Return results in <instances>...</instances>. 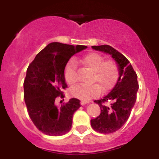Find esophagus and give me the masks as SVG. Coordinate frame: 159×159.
<instances>
[{
    "label": "esophagus",
    "mask_w": 159,
    "mask_h": 159,
    "mask_svg": "<svg viewBox=\"0 0 159 159\" xmlns=\"http://www.w3.org/2000/svg\"><path fill=\"white\" fill-rule=\"evenodd\" d=\"M86 104H87V102H83V101L81 102V105H86Z\"/></svg>",
    "instance_id": "34e87169"
}]
</instances>
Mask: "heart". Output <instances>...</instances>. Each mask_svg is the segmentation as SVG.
I'll return each mask as SVG.
<instances>
[{"label":"heart","mask_w":159,"mask_h":159,"mask_svg":"<svg viewBox=\"0 0 159 159\" xmlns=\"http://www.w3.org/2000/svg\"><path fill=\"white\" fill-rule=\"evenodd\" d=\"M78 63L91 72V81L96 83L91 85L78 84L71 90V95L83 102H88L99 96L102 90L107 91L116 83L119 75V70L114 61H104V57L97 53H90L78 61ZM64 78L69 84L72 85L77 81V66L75 62L71 61L64 69Z\"/></svg>","instance_id":"obj_1"}]
</instances>
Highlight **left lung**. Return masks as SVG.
<instances>
[{"label": "left lung", "instance_id": "1", "mask_svg": "<svg viewBox=\"0 0 159 159\" xmlns=\"http://www.w3.org/2000/svg\"><path fill=\"white\" fill-rule=\"evenodd\" d=\"M92 48L111 55L119 69V78L112 90L105 97L94 101L99 105L101 113L90 120L91 126L95 131L110 134L119 130L130 116L139 88L138 75L127 58L110 45Z\"/></svg>", "mask_w": 159, "mask_h": 159}]
</instances>
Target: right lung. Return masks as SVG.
<instances>
[{"label": "right lung", "instance_id": "obj_1", "mask_svg": "<svg viewBox=\"0 0 159 159\" xmlns=\"http://www.w3.org/2000/svg\"><path fill=\"white\" fill-rule=\"evenodd\" d=\"M87 48L52 43L38 53L27 69L24 98L27 112L35 126L45 134L63 135L72 128L74 113L81 107L80 100L70 98L61 107L54 102L60 96L64 98V69L69 59Z\"/></svg>", "mask_w": 159, "mask_h": 159}]
</instances>
